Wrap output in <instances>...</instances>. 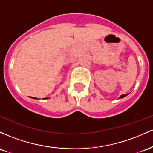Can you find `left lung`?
Listing matches in <instances>:
<instances>
[{
    "mask_svg": "<svg viewBox=\"0 0 153 153\" xmlns=\"http://www.w3.org/2000/svg\"><path fill=\"white\" fill-rule=\"evenodd\" d=\"M128 94L129 93H127V94H124V95H121V96H120L119 97V99H121V98H123V97H126V96H127Z\"/></svg>",
    "mask_w": 153,
    "mask_h": 153,
    "instance_id": "1",
    "label": "left lung"
}]
</instances>
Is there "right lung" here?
<instances>
[{
  "instance_id": "obj_1",
  "label": "right lung",
  "mask_w": 153,
  "mask_h": 153,
  "mask_svg": "<svg viewBox=\"0 0 153 153\" xmlns=\"http://www.w3.org/2000/svg\"><path fill=\"white\" fill-rule=\"evenodd\" d=\"M31 98H32V99H35V100H37V98H36V97H30ZM42 99H48V97H45V98H42Z\"/></svg>"
}]
</instances>
